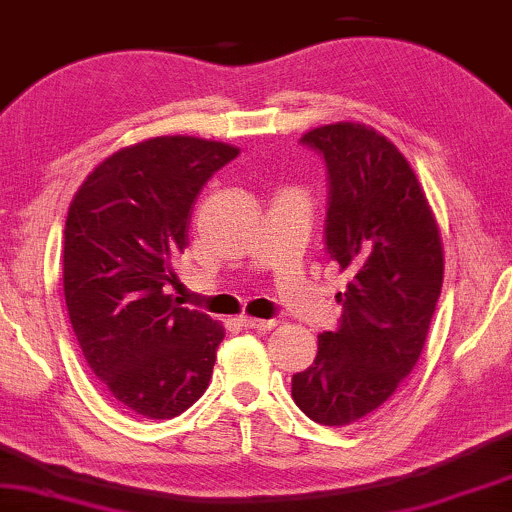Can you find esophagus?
Returning <instances> with one entry per match:
<instances>
[{"instance_id": "1", "label": "esophagus", "mask_w": 512, "mask_h": 512, "mask_svg": "<svg viewBox=\"0 0 512 512\" xmlns=\"http://www.w3.org/2000/svg\"><path fill=\"white\" fill-rule=\"evenodd\" d=\"M240 324H243L245 329H255V331H269L276 326L274 319H252V317H243L240 319Z\"/></svg>"}]
</instances>
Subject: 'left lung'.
<instances>
[{
  "instance_id": "1",
  "label": "left lung",
  "mask_w": 512,
  "mask_h": 512,
  "mask_svg": "<svg viewBox=\"0 0 512 512\" xmlns=\"http://www.w3.org/2000/svg\"><path fill=\"white\" fill-rule=\"evenodd\" d=\"M300 143L326 164V252L348 269L336 331L293 374V400L312 422L353 424L393 396L420 360L443 283L436 219L415 171L384 135L331 123Z\"/></svg>"
}]
</instances>
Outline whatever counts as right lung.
Here are the masks:
<instances>
[{
	"instance_id": "right-lung-1",
	"label": "right lung",
	"mask_w": 512,
	"mask_h": 512,
	"mask_svg": "<svg viewBox=\"0 0 512 512\" xmlns=\"http://www.w3.org/2000/svg\"><path fill=\"white\" fill-rule=\"evenodd\" d=\"M238 150L166 135L123 147L73 197L64 295L85 362L116 403L147 420L188 410L212 379L221 324L164 295L188 245L190 209Z\"/></svg>"
}]
</instances>
